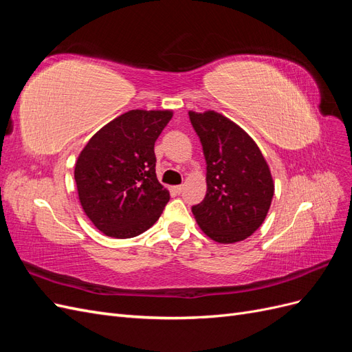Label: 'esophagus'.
<instances>
[{"instance_id":"1","label":"esophagus","mask_w":352,"mask_h":352,"mask_svg":"<svg viewBox=\"0 0 352 352\" xmlns=\"http://www.w3.org/2000/svg\"><path fill=\"white\" fill-rule=\"evenodd\" d=\"M173 190L176 194H180L184 190V185H177V186H173Z\"/></svg>"}]
</instances>
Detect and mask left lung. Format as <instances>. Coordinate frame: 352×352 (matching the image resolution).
I'll return each mask as SVG.
<instances>
[{"instance_id":"left-lung-1","label":"left lung","mask_w":352,"mask_h":352,"mask_svg":"<svg viewBox=\"0 0 352 352\" xmlns=\"http://www.w3.org/2000/svg\"><path fill=\"white\" fill-rule=\"evenodd\" d=\"M207 163V194L192 207L201 230L220 243L247 239L267 216L274 184L252 138L220 113L189 111Z\"/></svg>"}]
</instances>
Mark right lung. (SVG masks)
Listing matches in <instances>:
<instances>
[{"label":"right lung","mask_w":352,"mask_h":352,"mask_svg":"<svg viewBox=\"0 0 352 352\" xmlns=\"http://www.w3.org/2000/svg\"><path fill=\"white\" fill-rule=\"evenodd\" d=\"M170 110H131L105 124L85 145L74 166L80 206L104 235H141L170 199L155 175L154 144Z\"/></svg>","instance_id":"obj_1"}]
</instances>
